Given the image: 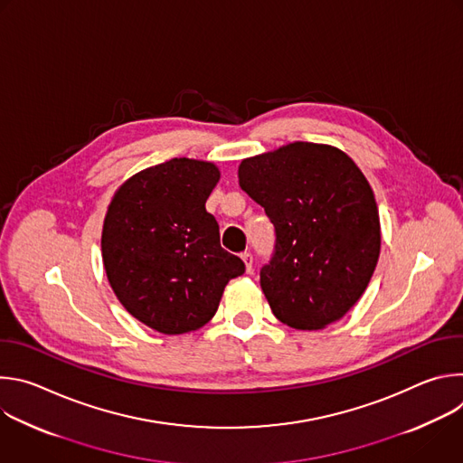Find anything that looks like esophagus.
<instances>
[{"mask_svg":"<svg viewBox=\"0 0 463 463\" xmlns=\"http://www.w3.org/2000/svg\"><path fill=\"white\" fill-rule=\"evenodd\" d=\"M241 260L245 263V271L250 273L252 271V254L250 252H241Z\"/></svg>","mask_w":463,"mask_h":463,"instance_id":"esophagus-1","label":"esophagus"}]
</instances>
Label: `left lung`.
<instances>
[{"label":"left lung","instance_id":"left-lung-1","mask_svg":"<svg viewBox=\"0 0 463 463\" xmlns=\"http://www.w3.org/2000/svg\"><path fill=\"white\" fill-rule=\"evenodd\" d=\"M240 186L275 225L260 286L275 317L297 329L343 318L364 293L381 249L373 192L341 150L293 143L243 159Z\"/></svg>","mask_w":463,"mask_h":463}]
</instances>
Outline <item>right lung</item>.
I'll return each mask as SVG.
<instances>
[{"label": "right lung", "mask_w": 463, "mask_h": 463, "mask_svg": "<svg viewBox=\"0 0 463 463\" xmlns=\"http://www.w3.org/2000/svg\"><path fill=\"white\" fill-rule=\"evenodd\" d=\"M213 163L175 157L128 179L102 231V261L120 304L143 324L179 335L207 324L245 263L220 245L205 203Z\"/></svg>", "instance_id": "obj_1"}]
</instances>
